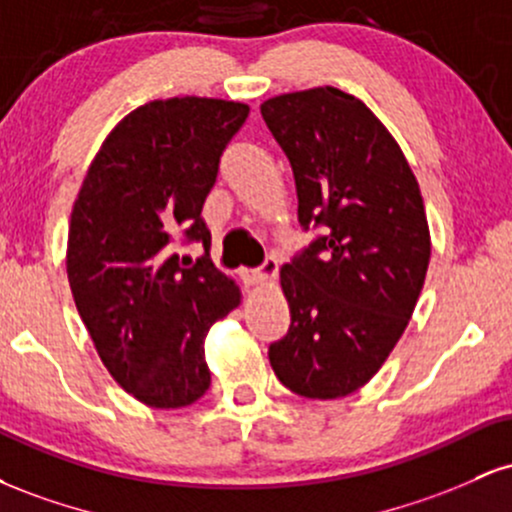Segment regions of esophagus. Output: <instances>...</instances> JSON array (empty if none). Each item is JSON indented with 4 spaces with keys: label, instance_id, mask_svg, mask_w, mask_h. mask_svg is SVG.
I'll use <instances>...</instances> for the list:
<instances>
[{
    "label": "esophagus",
    "instance_id": "1",
    "mask_svg": "<svg viewBox=\"0 0 512 512\" xmlns=\"http://www.w3.org/2000/svg\"><path fill=\"white\" fill-rule=\"evenodd\" d=\"M276 269H279V264H276L274 257L269 255L267 260H264V262L260 264V267H255V269H240V279H243L245 284H260V281L274 279Z\"/></svg>",
    "mask_w": 512,
    "mask_h": 512
}]
</instances>
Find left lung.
<instances>
[{
    "label": "left lung",
    "instance_id": "obj_1",
    "mask_svg": "<svg viewBox=\"0 0 512 512\" xmlns=\"http://www.w3.org/2000/svg\"><path fill=\"white\" fill-rule=\"evenodd\" d=\"M289 158L298 223L315 238L281 267L291 327L269 363L291 392L337 399L378 373L424 289L431 236L419 182L392 134L332 86L262 103Z\"/></svg>",
    "mask_w": 512,
    "mask_h": 512
}]
</instances>
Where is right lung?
<instances>
[{
  "label": "right lung",
  "instance_id": "right-lung-1",
  "mask_svg": "<svg viewBox=\"0 0 512 512\" xmlns=\"http://www.w3.org/2000/svg\"><path fill=\"white\" fill-rule=\"evenodd\" d=\"M248 113L197 96L132 110L74 202L67 274L76 310L117 385L149 407H187L209 390L204 337L240 303L211 262L202 209ZM175 242H202L205 255L180 258Z\"/></svg>",
  "mask_w": 512,
  "mask_h": 512
}]
</instances>
